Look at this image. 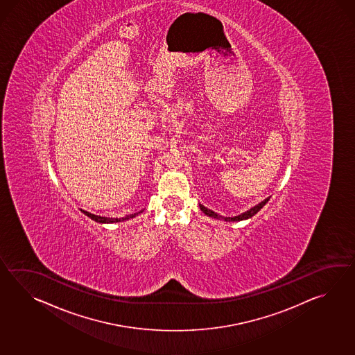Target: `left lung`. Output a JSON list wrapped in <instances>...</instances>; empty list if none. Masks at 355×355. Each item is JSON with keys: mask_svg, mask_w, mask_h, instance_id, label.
Instances as JSON below:
<instances>
[{"mask_svg": "<svg viewBox=\"0 0 355 355\" xmlns=\"http://www.w3.org/2000/svg\"><path fill=\"white\" fill-rule=\"evenodd\" d=\"M268 198H266L265 201H262V202H260L259 205L254 206V207H252V209H250L248 211H245V213L241 214V215H238V216H234V218H223V216H219L218 214L214 213V211H211V210H209V209H206L205 206L200 205V209L204 211V213L206 214V215H209V216H211V218H216V219H220V218H223L224 220L227 221H239V220H243V219H248V218H251V216H253L254 214L259 213L261 209L265 206V204L268 202Z\"/></svg>", "mask_w": 355, "mask_h": 355, "instance_id": "8db88e82", "label": "left lung"}]
</instances>
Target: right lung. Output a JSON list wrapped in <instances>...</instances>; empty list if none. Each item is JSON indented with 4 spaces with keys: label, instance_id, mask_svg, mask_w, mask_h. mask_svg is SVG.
<instances>
[{
    "label": "right lung",
    "instance_id": "right-lung-1",
    "mask_svg": "<svg viewBox=\"0 0 355 355\" xmlns=\"http://www.w3.org/2000/svg\"><path fill=\"white\" fill-rule=\"evenodd\" d=\"M84 213L87 214L89 218H92L93 220L98 221V223H117V221H123L127 220V219H130V218H134L137 215V213L134 214V215H128V216H125V218H103V216H98V215H94V214L87 213V211H84ZM141 213V211H140Z\"/></svg>",
    "mask_w": 355,
    "mask_h": 355
}]
</instances>
